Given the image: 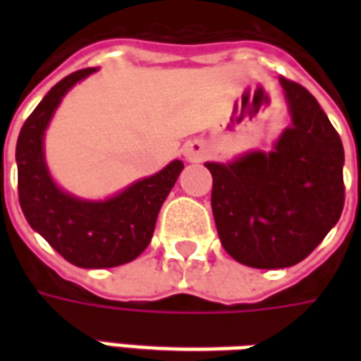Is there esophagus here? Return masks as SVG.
Wrapping results in <instances>:
<instances>
[{
	"instance_id": "esophagus-1",
	"label": "esophagus",
	"mask_w": 361,
	"mask_h": 361,
	"mask_svg": "<svg viewBox=\"0 0 361 361\" xmlns=\"http://www.w3.org/2000/svg\"><path fill=\"white\" fill-rule=\"evenodd\" d=\"M185 157H188V160H203V158H207V149H204L203 142H189L188 147H185Z\"/></svg>"
}]
</instances>
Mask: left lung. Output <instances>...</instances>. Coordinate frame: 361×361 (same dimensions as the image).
Returning a JSON list of instances; mask_svg holds the SVG:
<instances>
[{
  "instance_id": "1",
  "label": "left lung",
  "mask_w": 361,
  "mask_h": 361,
  "mask_svg": "<svg viewBox=\"0 0 361 361\" xmlns=\"http://www.w3.org/2000/svg\"><path fill=\"white\" fill-rule=\"evenodd\" d=\"M292 114L272 152L207 162L212 214L224 250L242 265L284 269L323 242L344 207V149L319 102L280 77Z\"/></svg>"
}]
</instances>
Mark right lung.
<instances>
[{
    "instance_id": "right-lung-1",
    "label": "right lung",
    "mask_w": 361,
    "mask_h": 361,
    "mask_svg": "<svg viewBox=\"0 0 361 361\" xmlns=\"http://www.w3.org/2000/svg\"><path fill=\"white\" fill-rule=\"evenodd\" d=\"M94 71L87 67L67 75L28 116L17 139V176L20 209L32 230L71 265L108 269L133 261L149 245L158 211L183 164L173 160L100 203L75 199L51 181L44 162V129L67 90Z\"/></svg>"
}]
</instances>
